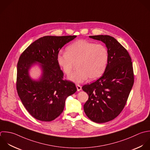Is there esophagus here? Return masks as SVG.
Masks as SVG:
<instances>
[{
  "label": "esophagus",
  "instance_id": "34e87169",
  "mask_svg": "<svg viewBox=\"0 0 150 150\" xmlns=\"http://www.w3.org/2000/svg\"><path fill=\"white\" fill-rule=\"evenodd\" d=\"M76 88H77V91H80L81 89H82V86L80 85H79V84H76Z\"/></svg>",
  "mask_w": 150,
  "mask_h": 150
}]
</instances>
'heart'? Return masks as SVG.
Returning <instances> with one entry per match:
<instances>
[{
	"label": "heart",
	"mask_w": 150,
	"mask_h": 150,
	"mask_svg": "<svg viewBox=\"0 0 150 150\" xmlns=\"http://www.w3.org/2000/svg\"><path fill=\"white\" fill-rule=\"evenodd\" d=\"M109 59L105 46L85 40H77L66 48V52L58 54L59 66L67 75L71 74L76 63L78 69L69 77V79L81 83L88 78L98 79L104 73Z\"/></svg>",
	"instance_id": "1"
}]
</instances>
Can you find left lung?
<instances>
[{
    "mask_svg": "<svg viewBox=\"0 0 150 150\" xmlns=\"http://www.w3.org/2000/svg\"><path fill=\"white\" fill-rule=\"evenodd\" d=\"M89 37L106 44L109 59L102 76L82 86L89 95L83 109L90 120L103 123L115 119L123 110L134 84L133 64L126 49L114 37L107 35Z\"/></svg>",
    "mask_w": 150,
    "mask_h": 150,
    "instance_id": "8db88e82",
    "label": "left lung"
}]
</instances>
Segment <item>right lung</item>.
Wrapping results in <instances>:
<instances>
[{
  "label": "right lung",
  "instance_id": "add662e5",
  "mask_svg": "<svg viewBox=\"0 0 150 150\" xmlns=\"http://www.w3.org/2000/svg\"><path fill=\"white\" fill-rule=\"evenodd\" d=\"M76 35L44 36L31 43L21 54L17 66L16 89L28 113L35 119L51 122L63 112L66 98L77 91L75 84L64 79L57 58L59 50ZM41 63L43 75L38 81L29 76L35 62Z\"/></svg>",
  "mask_w": 150,
  "mask_h": 150
}]
</instances>
